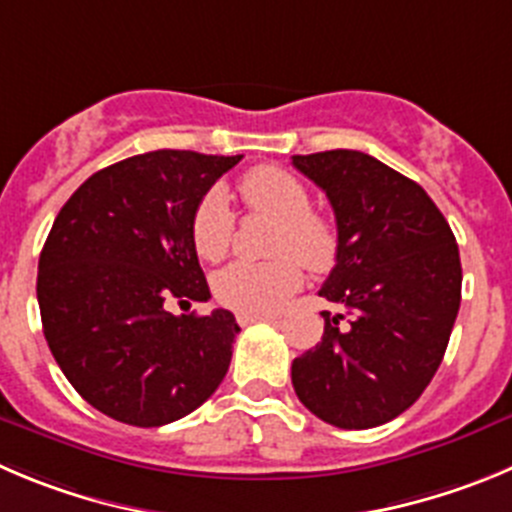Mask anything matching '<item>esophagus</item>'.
<instances>
[{
	"instance_id": "1",
	"label": "esophagus",
	"mask_w": 512,
	"mask_h": 512,
	"mask_svg": "<svg viewBox=\"0 0 512 512\" xmlns=\"http://www.w3.org/2000/svg\"><path fill=\"white\" fill-rule=\"evenodd\" d=\"M265 321H275V315H267V313H240L237 315V323H240V326H252V323H265Z\"/></svg>"
}]
</instances>
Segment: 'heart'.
Returning <instances> with one entry per match:
<instances>
[{
	"instance_id": "obj_1",
	"label": "heart",
	"mask_w": 512,
	"mask_h": 512,
	"mask_svg": "<svg viewBox=\"0 0 512 512\" xmlns=\"http://www.w3.org/2000/svg\"><path fill=\"white\" fill-rule=\"evenodd\" d=\"M240 194L252 212L278 219L275 262H232L214 278V295L240 313H272L300 288L303 270L323 272L338 252L336 227L310 209V194L300 179L278 166H255L240 181ZM234 217L227 194L209 189L191 214V242L202 260L217 262L232 245Z\"/></svg>"
}]
</instances>
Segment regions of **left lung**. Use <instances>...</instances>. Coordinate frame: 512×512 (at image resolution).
I'll return each mask as SVG.
<instances>
[{
	"instance_id": "left-lung-1",
	"label": "left lung",
	"mask_w": 512,
	"mask_h": 512,
	"mask_svg": "<svg viewBox=\"0 0 512 512\" xmlns=\"http://www.w3.org/2000/svg\"><path fill=\"white\" fill-rule=\"evenodd\" d=\"M336 214V267L318 290L321 343L293 361L298 399L323 422L369 429L422 396L442 364L462 298L455 234L417 181L361 151L293 156Z\"/></svg>"
}]
</instances>
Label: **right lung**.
Wrapping results in <instances>:
<instances>
[{
    "label": "right lung",
    "instance_id": "add662e5",
    "mask_svg": "<svg viewBox=\"0 0 512 512\" xmlns=\"http://www.w3.org/2000/svg\"><path fill=\"white\" fill-rule=\"evenodd\" d=\"M242 156L148 151L100 169L55 217L40 255L42 331L90 407L133 427L186 417L217 391L240 326L209 300L191 214Z\"/></svg>",
    "mask_w": 512,
    "mask_h": 512
}]
</instances>
